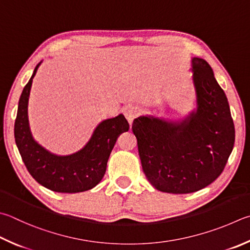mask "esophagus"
Returning a JSON list of instances; mask_svg holds the SVG:
<instances>
[{"instance_id": "esophagus-1", "label": "esophagus", "mask_w": 250, "mask_h": 250, "mask_svg": "<svg viewBox=\"0 0 250 250\" xmlns=\"http://www.w3.org/2000/svg\"><path fill=\"white\" fill-rule=\"evenodd\" d=\"M124 113L125 116V119L129 121V124H131V122H132L135 119V118L139 116V110H138L137 107L128 106V107L125 108Z\"/></svg>"}]
</instances>
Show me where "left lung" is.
I'll use <instances>...</instances> for the list:
<instances>
[{
	"mask_svg": "<svg viewBox=\"0 0 250 250\" xmlns=\"http://www.w3.org/2000/svg\"><path fill=\"white\" fill-rule=\"evenodd\" d=\"M196 109L183 119L155 116L134 119L132 131L145 176L162 192L201 190L223 171L235 142L234 122L212 67L191 58Z\"/></svg>",
	"mask_w": 250,
	"mask_h": 250,
	"instance_id": "1",
	"label": "left lung"
}]
</instances>
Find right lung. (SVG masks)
I'll return each mask as SVG.
<instances>
[{
    "label": "right lung",
    "instance_id": "add662e5",
    "mask_svg": "<svg viewBox=\"0 0 250 250\" xmlns=\"http://www.w3.org/2000/svg\"><path fill=\"white\" fill-rule=\"evenodd\" d=\"M42 63L35 67L18 102L14 125L17 148L29 174L43 187L62 193L83 192L101 183L117 139L129 130V124L120 113L99 122L88 142L80 151L70 155H57L48 151L34 139L28 120L31 84Z\"/></svg>",
    "mask_w": 250,
    "mask_h": 250
}]
</instances>
